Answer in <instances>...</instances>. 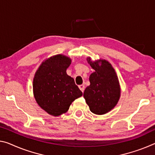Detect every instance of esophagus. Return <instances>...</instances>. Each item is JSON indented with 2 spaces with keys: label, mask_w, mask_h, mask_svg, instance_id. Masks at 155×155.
<instances>
[{
  "label": "esophagus",
  "mask_w": 155,
  "mask_h": 155,
  "mask_svg": "<svg viewBox=\"0 0 155 155\" xmlns=\"http://www.w3.org/2000/svg\"><path fill=\"white\" fill-rule=\"evenodd\" d=\"M78 87H79V89L81 90V92H83V91L85 90V85H78Z\"/></svg>",
  "instance_id": "obj_1"
}]
</instances>
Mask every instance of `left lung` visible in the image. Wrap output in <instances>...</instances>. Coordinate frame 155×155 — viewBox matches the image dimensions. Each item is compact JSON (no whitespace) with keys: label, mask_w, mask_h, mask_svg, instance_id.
<instances>
[{"label":"left lung","mask_w":155,"mask_h":155,"mask_svg":"<svg viewBox=\"0 0 155 155\" xmlns=\"http://www.w3.org/2000/svg\"><path fill=\"white\" fill-rule=\"evenodd\" d=\"M87 63L94 72L90 76V85L83 93L90 111L96 114H104L116 106L121 96L119 81L114 69L106 60L92 61L87 58Z\"/></svg>","instance_id":"left-lung-1"}]
</instances>
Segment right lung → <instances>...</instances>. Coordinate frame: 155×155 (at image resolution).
I'll return each mask as SVG.
<instances>
[{
    "instance_id": "1",
    "label": "right lung",
    "mask_w": 155,
    "mask_h": 155,
    "mask_svg": "<svg viewBox=\"0 0 155 155\" xmlns=\"http://www.w3.org/2000/svg\"><path fill=\"white\" fill-rule=\"evenodd\" d=\"M71 61L63 54L51 56L41 63L34 75V98L39 106L52 116L65 113L83 94L74 78L66 73Z\"/></svg>"
}]
</instances>
